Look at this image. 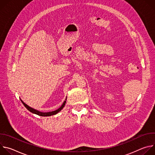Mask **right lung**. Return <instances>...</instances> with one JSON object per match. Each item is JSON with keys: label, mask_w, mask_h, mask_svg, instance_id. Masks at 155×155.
Masks as SVG:
<instances>
[{"label": "right lung", "mask_w": 155, "mask_h": 155, "mask_svg": "<svg viewBox=\"0 0 155 155\" xmlns=\"http://www.w3.org/2000/svg\"><path fill=\"white\" fill-rule=\"evenodd\" d=\"M67 99V98H66ZM65 99V100H66ZM22 103L23 104V105H25V107L29 110V111H30L31 112H32V114H36V115H38L39 116H41V117H49V116H51V115H56L57 114L58 112H59L61 110L64 108V107L65 106V103H66V101H64V102H63L62 105L57 110H54V111H53V112H41L40 111H38V110H37L31 107H29V105H28L27 104H26L23 101H22L21 99Z\"/></svg>", "instance_id": "right-lung-1"}]
</instances>
